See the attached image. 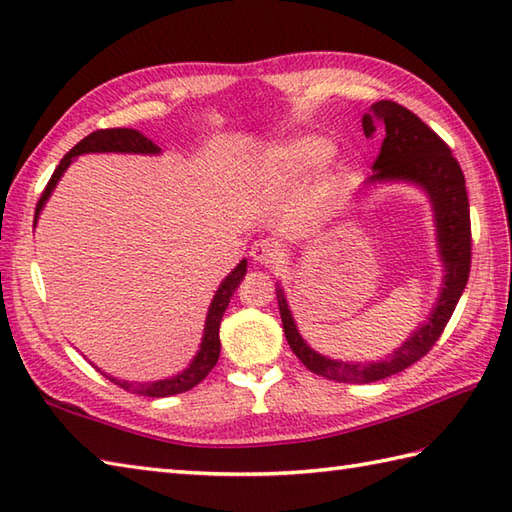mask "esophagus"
Masks as SVG:
<instances>
[{
    "mask_svg": "<svg viewBox=\"0 0 512 512\" xmlns=\"http://www.w3.org/2000/svg\"><path fill=\"white\" fill-rule=\"evenodd\" d=\"M250 255L257 264L270 266L279 259V244L273 242V239H257V242L250 246Z\"/></svg>",
    "mask_w": 512,
    "mask_h": 512,
    "instance_id": "obj_1",
    "label": "esophagus"
}]
</instances>
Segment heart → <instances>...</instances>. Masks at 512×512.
<instances>
[{
  "label": "heart",
  "instance_id": "1",
  "mask_svg": "<svg viewBox=\"0 0 512 512\" xmlns=\"http://www.w3.org/2000/svg\"><path fill=\"white\" fill-rule=\"evenodd\" d=\"M332 156V145L325 138L319 136H306L292 143L277 147L270 154L268 167L279 176H301L325 165V160Z\"/></svg>",
  "mask_w": 512,
  "mask_h": 512
}]
</instances>
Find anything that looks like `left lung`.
Instances as JSON below:
<instances>
[{
    "label": "left lung",
    "instance_id": "1",
    "mask_svg": "<svg viewBox=\"0 0 512 512\" xmlns=\"http://www.w3.org/2000/svg\"><path fill=\"white\" fill-rule=\"evenodd\" d=\"M383 125V145L367 182L407 180L429 193L436 213L438 246L444 262V288L429 321L413 332L398 350L380 363H343L317 354L301 339L288 310L284 290L277 284V303L290 350L310 372L339 383H374L411 367L438 343L458 306L471 273V211L464 173L449 145L420 118L394 101H378L363 116L365 136Z\"/></svg>",
    "mask_w": 512,
    "mask_h": 512
}]
</instances>
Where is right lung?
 Here are the masks:
<instances>
[{"label": "right lung", "instance_id": "add662e5", "mask_svg": "<svg viewBox=\"0 0 512 512\" xmlns=\"http://www.w3.org/2000/svg\"><path fill=\"white\" fill-rule=\"evenodd\" d=\"M99 154V151H121V154H158V145L151 143L147 136H143L136 129H123V127H114V129H96L90 136H85L81 143H76L68 154H65L59 162V167L54 169L50 182L46 184V189H43L41 198L37 202V209H35V224H37V217L43 209V204L50 198L52 189L57 187L59 178L63 176V171L70 167L72 158L81 156V154ZM246 275V259H242L235 268L233 273L228 275L220 288H217L215 297L209 306V314H206V323H204V336H202V343H200V352L195 354V358L191 361V365L184 369V372L165 378V380H156V383H127V380H116L112 376H107L116 383L118 387H123L125 391H132V394L138 396H149V398H167L173 394H182V391H189L191 387H195L198 383L209 376L211 369L215 367L217 358H220V323L224 312L228 308V301H231L233 292L237 290L239 281L244 279Z\"/></svg>", "mask_w": 512, "mask_h": 512}]
</instances>
